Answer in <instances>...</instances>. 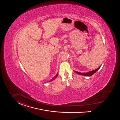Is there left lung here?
Segmentation results:
<instances>
[{
  "mask_svg": "<svg viewBox=\"0 0 120 120\" xmlns=\"http://www.w3.org/2000/svg\"><path fill=\"white\" fill-rule=\"evenodd\" d=\"M100 67L98 68H97L96 70H93V71H89V72H87V73H81V72H78V71H75V72L78 74H80V75H85V76H91L92 75H93L96 71H97L99 69Z\"/></svg>",
  "mask_w": 120,
  "mask_h": 120,
  "instance_id": "1",
  "label": "left lung"
}]
</instances>
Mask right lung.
Returning a JSON list of instances; mask_svg holds the SVG:
<instances>
[{"label":"right lung","instance_id":"1","mask_svg":"<svg viewBox=\"0 0 120 120\" xmlns=\"http://www.w3.org/2000/svg\"><path fill=\"white\" fill-rule=\"evenodd\" d=\"M58 73H57V74H56V75L55 77H54L52 79V80H51V81H52V80H55L56 78V77H57V76H58Z\"/></svg>","mask_w":120,"mask_h":120}]
</instances>
